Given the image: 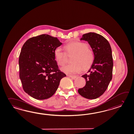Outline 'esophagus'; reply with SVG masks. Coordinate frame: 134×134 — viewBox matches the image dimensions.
I'll list each match as a JSON object with an SVG mask.
<instances>
[{
  "mask_svg": "<svg viewBox=\"0 0 134 134\" xmlns=\"http://www.w3.org/2000/svg\"><path fill=\"white\" fill-rule=\"evenodd\" d=\"M68 76L69 77H70L72 79H74L76 77V76H74V75H68Z\"/></svg>",
  "mask_w": 134,
  "mask_h": 134,
  "instance_id": "esophagus-1",
  "label": "esophagus"
}]
</instances>
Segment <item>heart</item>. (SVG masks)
I'll return each instance as SVG.
<instances>
[{"mask_svg": "<svg viewBox=\"0 0 134 134\" xmlns=\"http://www.w3.org/2000/svg\"><path fill=\"white\" fill-rule=\"evenodd\" d=\"M66 53L74 54L71 62L72 63L65 66L62 71L67 74H76L82 68H89L94 60V55L92 50L86 44L82 42H71L64 46ZM54 56L57 64L63 66L65 63L66 55L59 48H57L54 51Z\"/></svg>", "mask_w": 134, "mask_h": 134, "instance_id": "obj_1", "label": "heart"}]
</instances>
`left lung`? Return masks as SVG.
I'll use <instances>...</instances> for the list:
<instances>
[{"label":"left lung","instance_id":"8db88e82","mask_svg":"<svg viewBox=\"0 0 134 134\" xmlns=\"http://www.w3.org/2000/svg\"><path fill=\"white\" fill-rule=\"evenodd\" d=\"M80 40L88 42L92 49L94 60L92 65L82 77L86 84L78 90L79 94L87 99H96L106 90L112 79L113 60L110 45L103 36L95 33L84 34Z\"/></svg>","mask_w":134,"mask_h":134}]
</instances>
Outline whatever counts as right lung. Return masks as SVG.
<instances>
[{
	"mask_svg": "<svg viewBox=\"0 0 134 134\" xmlns=\"http://www.w3.org/2000/svg\"><path fill=\"white\" fill-rule=\"evenodd\" d=\"M62 44L57 37L43 34L29 39L21 48L20 78L24 91L33 98H51L66 76L59 69L54 56L55 49Z\"/></svg>",
	"mask_w": 134,
	"mask_h": 134,
	"instance_id": "add662e5",
	"label": "right lung"
}]
</instances>
